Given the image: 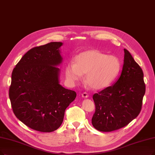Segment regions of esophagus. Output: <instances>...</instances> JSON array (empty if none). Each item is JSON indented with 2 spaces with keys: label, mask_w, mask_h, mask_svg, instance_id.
<instances>
[{
  "label": "esophagus",
  "mask_w": 155,
  "mask_h": 155,
  "mask_svg": "<svg viewBox=\"0 0 155 155\" xmlns=\"http://www.w3.org/2000/svg\"><path fill=\"white\" fill-rule=\"evenodd\" d=\"M81 95L83 98H87L88 97V94L86 92H83V94H81Z\"/></svg>",
  "instance_id": "34e87169"
}]
</instances>
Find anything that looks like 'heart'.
I'll return each instance as SVG.
<instances>
[{"label":"heart","instance_id":"1","mask_svg":"<svg viewBox=\"0 0 155 155\" xmlns=\"http://www.w3.org/2000/svg\"><path fill=\"white\" fill-rule=\"evenodd\" d=\"M121 69L120 59L97 50L82 52L76 57L75 64L70 61L65 67L67 81L74 84L86 74L85 80L94 90L107 87L119 75Z\"/></svg>","mask_w":155,"mask_h":155}]
</instances>
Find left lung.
I'll use <instances>...</instances> for the list:
<instances>
[{"label": "left lung", "mask_w": 155, "mask_h": 155, "mask_svg": "<svg viewBox=\"0 0 155 155\" xmlns=\"http://www.w3.org/2000/svg\"><path fill=\"white\" fill-rule=\"evenodd\" d=\"M121 76L112 86L93 95L91 123L97 130L112 132L127 126L141 110L146 85L144 74L126 49Z\"/></svg>", "instance_id": "left-lung-1"}]
</instances>
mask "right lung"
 <instances>
[{
	"label": "right lung",
	"mask_w": 155,
	"mask_h": 155,
	"mask_svg": "<svg viewBox=\"0 0 155 155\" xmlns=\"http://www.w3.org/2000/svg\"><path fill=\"white\" fill-rule=\"evenodd\" d=\"M60 42L34 47L25 54L12 72L9 96L17 118L41 132L57 130L76 93L58 81L61 62Z\"/></svg>",
	"instance_id": "1"
}]
</instances>
